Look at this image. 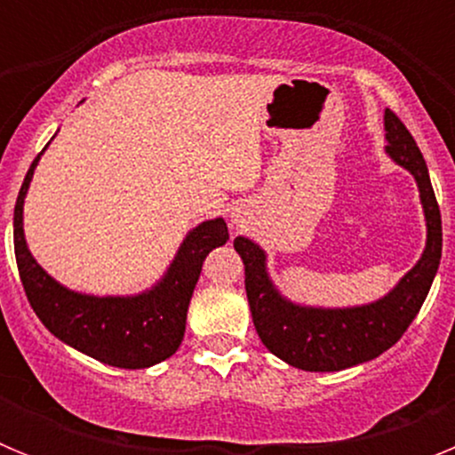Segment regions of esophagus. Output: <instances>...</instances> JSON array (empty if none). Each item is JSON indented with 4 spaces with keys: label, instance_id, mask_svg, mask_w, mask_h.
Listing matches in <instances>:
<instances>
[{
    "label": "esophagus",
    "instance_id": "obj_1",
    "mask_svg": "<svg viewBox=\"0 0 455 455\" xmlns=\"http://www.w3.org/2000/svg\"><path fill=\"white\" fill-rule=\"evenodd\" d=\"M232 220H236V223H241V220H243V219H241L239 212H235V214H232Z\"/></svg>",
    "mask_w": 455,
    "mask_h": 455
}]
</instances>
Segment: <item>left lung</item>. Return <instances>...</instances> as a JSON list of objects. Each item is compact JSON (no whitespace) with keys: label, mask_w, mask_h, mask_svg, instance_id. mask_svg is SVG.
<instances>
[{"label":"left lung","mask_w":455,"mask_h":455,"mask_svg":"<svg viewBox=\"0 0 455 455\" xmlns=\"http://www.w3.org/2000/svg\"><path fill=\"white\" fill-rule=\"evenodd\" d=\"M385 155L417 182L426 220V246L417 264L385 296L363 305L323 307L287 299L268 273V255L257 241L236 236L246 267V293L255 331L283 363L303 371H341L378 357L403 337L431 291L442 257V219L431 175L415 139L385 108Z\"/></svg>","instance_id":"obj_1"}]
</instances>
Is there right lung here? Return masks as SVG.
I'll return each mask as SVG.
<instances>
[{"label": "right lung", "instance_id": "right-lung-1", "mask_svg": "<svg viewBox=\"0 0 455 455\" xmlns=\"http://www.w3.org/2000/svg\"><path fill=\"white\" fill-rule=\"evenodd\" d=\"M43 152L24 178L13 214L15 259L36 316L56 339L108 367L148 369L164 363L182 344L204 257L230 239L228 225L219 216L191 228L164 275L143 291L98 296L70 289L36 262L24 236V198Z\"/></svg>", "mask_w": 455, "mask_h": 455}]
</instances>
